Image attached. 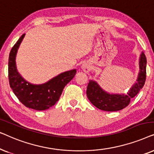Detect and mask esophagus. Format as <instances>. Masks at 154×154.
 Here are the masks:
<instances>
[{"label": "esophagus", "instance_id": "obj_1", "mask_svg": "<svg viewBox=\"0 0 154 154\" xmlns=\"http://www.w3.org/2000/svg\"><path fill=\"white\" fill-rule=\"evenodd\" d=\"M82 70L86 73H88L91 70V65H90L89 63H84L82 65Z\"/></svg>", "mask_w": 154, "mask_h": 154}]
</instances>
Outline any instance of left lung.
<instances>
[{
  "label": "left lung",
  "instance_id": "left-lung-1",
  "mask_svg": "<svg viewBox=\"0 0 154 154\" xmlns=\"http://www.w3.org/2000/svg\"><path fill=\"white\" fill-rule=\"evenodd\" d=\"M139 72L137 82L132 85L126 94H110L104 91L95 81L89 80L87 89L89 100L98 109L105 111H117L127 107L130 99L134 98L144 87L146 81V58L144 53H141L139 61Z\"/></svg>",
  "mask_w": 154,
  "mask_h": 154
}]
</instances>
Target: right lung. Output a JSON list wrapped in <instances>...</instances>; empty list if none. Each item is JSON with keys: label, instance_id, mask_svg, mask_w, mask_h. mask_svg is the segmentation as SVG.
Wrapping results in <instances>:
<instances>
[{"label": "right lung", "instance_id": "obj_1", "mask_svg": "<svg viewBox=\"0 0 154 154\" xmlns=\"http://www.w3.org/2000/svg\"><path fill=\"white\" fill-rule=\"evenodd\" d=\"M24 35L25 34L22 35L10 51L8 59L10 86L26 107L36 110L48 109L58 101L64 87L73 79L77 70L75 69L65 72L42 85H32L26 82L18 72L15 62L17 50Z\"/></svg>", "mask_w": 154, "mask_h": 154}]
</instances>
